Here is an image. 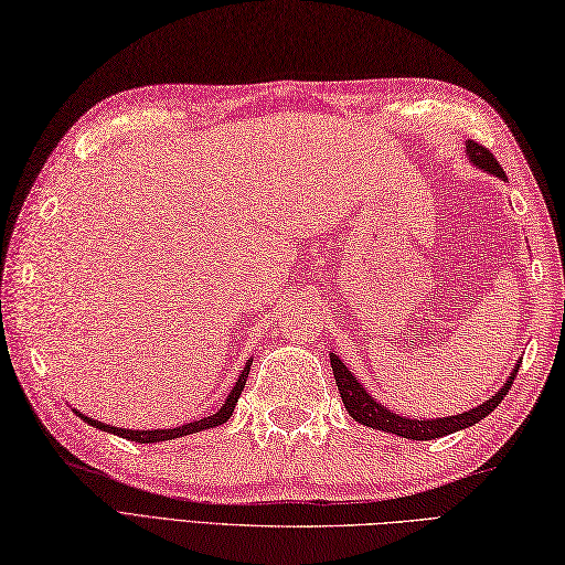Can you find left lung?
<instances>
[{"instance_id":"1","label":"left lung","mask_w":565,"mask_h":565,"mask_svg":"<svg viewBox=\"0 0 565 565\" xmlns=\"http://www.w3.org/2000/svg\"><path fill=\"white\" fill-rule=\"evenodd\" d=\"M467 156H470V160L477 164L479 170L499 177V179H503V182L508 179L503 168L497 162V158H493L489 150L484 146H479L477 141H467ZM520 364H522V360H518L515 369L511 371V376H508V381L499 388V393H493L489 401L462 412V415L436 417V419H409V417L395 415L393 409L376 403V397H371V393H366V388L360 381H356V376H352V371L340 362V356L330 352V366H333L338 391H340L342 403H345V409L350 412V417L364 426H371V429L397 434L403 438H409V441H431V438H441L452 431L467 429V426H472V424L484 419L487 415H491V412L501 405L508 391H511Z\"/></svg>"}]
</instances>
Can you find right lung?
Instances as JSON below:
<instances>
[{"instance_id":"obj_1","label":"right lung","mask_w":565,"mask_h":565,"mask_svg":"<svg viewBox=\"0 0 565 565\" xmlns=\"http://www.w3.org/2000/svg\"><path fill=\"white\" fill-rule=\"evenodd\" d=\"M249 369H252V360L246 362V366L242 369V374H239V379H237V383H235V388L230 391L225 405L220 407V409L215 412V415L203 417V419H199V422H189V424H182V426H174V429H153V431H148V429H119V426H109V424H103V422H98V419H90V417H86V415H81V412H76V409H74V412H76V415H78L81 419L88 422L90 426H95V429L107 431V434H115V436H121V438H129V441H136V444L172 441V438L189 436V434H196V431H203V429H213V426L225 424V422L232 417V412H235V405H237L239 395H242V391H244V386H246V379H249Z\"/></svg>"}]
</instances>
